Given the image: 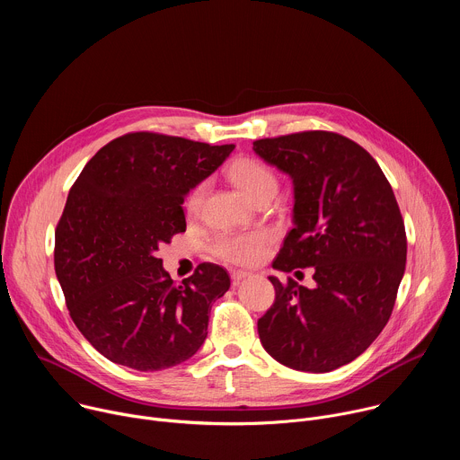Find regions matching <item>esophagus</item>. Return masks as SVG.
<instances>
[{
    "mask_svg": "<svg viewBox=\"0 0 460 460\" xmlns=\"http://www.w3.org/2000/svg\"><path fill=\"white\" fill-rule=\"evenodd\" d=\"M249 277V273L247 271H233L231 273V280H233V284H238V282H242L243 279H247Z\"/></svg>",
    "mask_w": 460,
    "mask_h": 460,
    "instance_id": "esophagus-1",
    "label": "esophagus"
}]
</instances>
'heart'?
Listing matches in <instances>:
<instances>
[{
    "mask_svg": "<svg viewBox=\"0 0 460 460\" xmlns=\"http://www.w3.org/2000/svg\"><path fill=\"white\" fill-rule=\"evenodd\" d=\"M229 176L234 185L247 196L249 200L258 202L264 196H275L279 189L277 174L260 160L254 158H238L229 167ZM206 192V181L196 183L185 196L183 208L189 215H196L202 206ZM270 234L266 231H249V233H222L215 238L211 251L229 264L249 266L264 256Z\"/></svg>",
    "mask_w": 460,
    "mask_h": 460,
    "instance_id": "obj_1",
    "label": "heart"
}]
</instances>
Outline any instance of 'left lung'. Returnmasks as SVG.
Returning a JSON list of instances; mask_svg holds the SVG:
<instances>
[{"label":"left lung","mask_w":460,"mask_h":460,"mask_svg":"<svg viewBox=\"0 0 460 460\" xmlns=\"http://www.w3.org/2000/svg\"><path fill=\"white\" fill-rule=\"evenodd\" d=\"M252 151L293 180V229L273 268H313L316 282L270 277L277 296L260 342L291 369L333 371L371 346L395 305L408 251L395 194L375 158L337 133L264 138Z\"/></svg>","instance_id":"left-lung-1"}]
</instances>
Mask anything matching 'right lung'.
<instances>
[{
	"label": "right lung",
	"instance_id": "obj_1",
	"mask_svg": "<svg viewBox=\"0 0 460 460\" xmlns=\"http://www.w3.org/2000/svg\"><path fill=\"white\" fill-rule=\"evenodd\" d=\"M233 149L128 133L102 147L71 187L56 227V277L76 327L111 362L160 371L204 344L227 271L204 261L174 284L156 251L185 231V194Z\"/></svg>",
	"mask_w": 460,
	"mask_h": 460
}]
</instances>
